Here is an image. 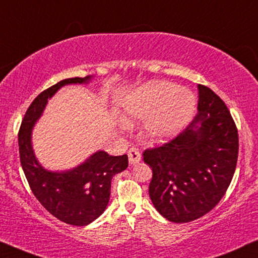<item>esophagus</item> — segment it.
<instances>
[{"mask_svg": "<svg viewBox=\"0 0 258 258\" xmlns=\"http://www.w3.org/2000/svg\"><path fill=\"white\" fill-rule=\"evenodd\" d=\"M128 157H129V163L132 165L138 164L140 160H141V153L136 147L129 148L128 151Z\"/></svg>", "mask_w": 258, "mask_h": 258, "instance_id": "obj_1", "label": "esophagus"}]
</instances>
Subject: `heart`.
Listing matches in <instances>:
<instances>
[{
  "label": "heart",
  "mask_w": 258,
  "mask_h": 258,
  "mask_svg": "<svg viewBox=\"0 0 258 258\" xmlns=\"http://www.w3.org/2000/svg\"><path fill=\"white\" fill-rule=\"evenodd\" d=\"M195 98L191 92L165 81L142 86L126 98L124 119L132 123L144 120L145 135L152 142L171 139L191 119Z\"/></svg>",
  "instance_id": "b5f03b06"
}]
</instances>
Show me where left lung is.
Wrapping results in <instances>:
<instances>
[{"label": "left lung", "instance_id": "left-lung-1", "mask_svg": "<svg viewBox=\"0 0 258 258\" xmlns=\"http://www.w3.org/2000/svg\"><path fill=\"white\" fill-rule=\"evenodd\" d=\"M238 142L226 104L211 88L199 85L192 122L170 141L142 153L153 171L148 192L157 211L177 224L211 212L233 178Z\"/></svg>", "mask_w": 258, "mask_h": 258}]
</instances>
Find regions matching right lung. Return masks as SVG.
<instances>
[{
    "instance_id": "1",
    "label": "right lung",
    "mask_w": 258,
    "mask_h": 258,
    "mask_svg": "<svg viewBox=\"0 0 258 258\" xmlns=\"http://www.w3.org/2000/svg\"><path fill=\"white\" fill-rule=\"evenodd\" d=\"M88 80L90 76L64 79L41 92L28 106L18 135L20 163L33 195L50 214L73 226H85L103 214L110 200L111 179L128 167V155L113 157L100 151L74 170L49 172L34 157L31 130L58 88Z\"/></svg>"
}]
</instances>
